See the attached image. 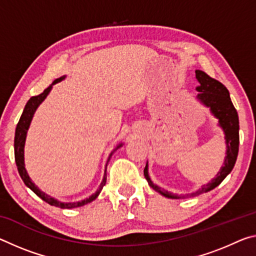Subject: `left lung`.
Returning a JSON list of instances; mask_svg holds the SVG:
<instances>
[{
	"mask_svg": "<svg viewBox=\"0 0 256 256\" xmlns=\"http://www.w3.org/2000/svg\"><path fill=\"white\" fill-rule=\"evenodd\" d=\"M196 78L198 81V84H200V86H196V90L198 92L196 98L203 105L209 107L212 114L214 115V118H218L219 126L222 128L224 133V140H226L227 146V156L224 158V166L214 178L210 183L203 185L196 192L188 194V196H196L206 192H209V190H214L222 183L229 172L232 170L234 166H235L238 154V146H240V120H238L237 110L232 105L230 97H229L228 89L222 82L209 76L206 72L201 70L196 71ZM144 172L146 180H148V184L156 192L170 198H180V196L168 192V190H164V188L154 184V182L150 180L148 172V162L146 164Z\"/></svg>",
	"mask_w": 256,
	"mask_h": 256,
	"instance_id": "obj_1",
	"label": "left lung"
}]
</instances>
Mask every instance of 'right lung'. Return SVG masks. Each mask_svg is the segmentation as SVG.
I'll use <instances>...</instances> for the list:
<instances>
[{
  "instance_id": "1",
  "label": "right lung",
  "mask_w": 256,
  "mask_h": 256,
  "mask_svg": "<svg viewBox=\"0 0 256 256\" xmlns=\"http://www.w3.org/2000/svg\"><path fill=\"white\" fill-rule=\"evenodd\" d=\"M64 78H66V76H63L58 78V79L54 80L53 84H52L50 86H47V88L40 94H38V96L32 97L28 100V102L26 104L24 110L22 112V115H21V118H20L19 122H18V125H16V136H14V158H16V167H18V172H19V174L21 176V178H22V180H24V183L27 185L28 188L32 190L34 194H36V196H40L42 200H44L45 202H47L50 206L60 208V209H72V208L82 206L86 204V203H90V202L94 201V198H96L99 196L100 190H102V188L106 184V180H107L106 168H105V174H104L102 182V184H100V186H99V188L97 190L96 193L92 194V196H89L88 198H86V200H82V201H79V202H72V203H64V202L58 201V200H56V198H52L50 196H47L46 193H44V192H42V190H40V188H38L37 186L34 185V183H32V180H30L28 172H27V170H26V168H24V157L26 136H27V131H28V128H29L30 122H32V116L34 114V112H36L38 106H40V104L44 102V99L47 97V94H50L53 84H58V82H60V81H62ZM120 146H122V144L116 146V149H118ZM114 151H112V152H114ZM112 152L110 154V157H108L107 164H108V162H110V159L112 157ZM107 164H106V167H107Z\"/></svg>"
}]
</instances>
